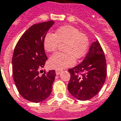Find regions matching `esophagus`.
Listing matches in <instances>:
<instances>
[{"label": "esophagus", "mask_w": 121, "mask_h": 121, "mask_svg": "<svg viewBox=\"0 0 121 121\" xmlns=\"http://www.w3.org/2000/svg\"><path fill=\"white\" fill-rule=\"evenodd\" d=\"M55 73H56V75H59L60 73H61V70H56L55 71Z\"/></svg>", "instance_id": "34e87169"}]
</instances>
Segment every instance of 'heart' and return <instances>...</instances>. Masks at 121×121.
<instances>
[{"label": "heart", "instance_id": "obj_1", "mask_svg": "<svg viewBox=\"0 0 121 121\" xmlns=\"http://www.w3.org/2000/svg\"><path fill=\"white\" fill-rule=\"evenodd\" d=\"M59 43H65V51L67 53L56 52L48 60L51 69L62 70L74 65L75 58L79 59L86 53L88 39L84 34L72 26H63L56 30L55 34L47 33L44 39V48L47 52H52L57 48Z\"/></svg>", "mask_w": 121, "mask_h": 121}]
</instances>
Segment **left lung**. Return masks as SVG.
<instances>
[{
    "label": "left lung",
    "mask_w": 121,
    "mask_h": 121,
    "mask_svg": "<svg viewBox=\"0 0 121 121\" xmlns=\"http://www.w3.org/2000/svg\"><path fill=\"white\" fill-rule=\"evenodd\" d=\"M68 90L72 96L86 100L96 95L104 85L107 76V62L99 42L91 44L89 52L81 64L70 69Z\"/></svg>",
    "instance_id": "1"
}]
</instances>
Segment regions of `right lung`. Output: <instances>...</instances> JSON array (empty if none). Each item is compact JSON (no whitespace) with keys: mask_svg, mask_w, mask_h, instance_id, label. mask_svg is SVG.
I'll use <instances>...</instances> for the list:
<instances>
[{"mask_svg":"<svg viewBox=\"0 0 121 121\" xmlns=\"http://www.w3.org/2000/svg\"><path fill=\"white\" fill-rule=\"evenodd\" d=\"M55 22L50 21L31 26L22 35L14 51L12 60L13 79L17 90L26 100L40 103L50 96L56 73L49 70L39 75L47 56L44 39Z\"/></svg>","mask_w":121,"mask_h":121,"instance_id":"obj_1","label":"right lung"}]
</instances>
